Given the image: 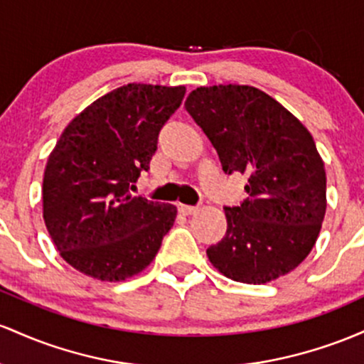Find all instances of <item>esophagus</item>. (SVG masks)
Returning <instances> with one entry per match:
<instances>
[{"instance_id":"34e87169","label":"esophagus","mask_w":364,"mask_h":364,"mask_svg":"<svg viewBox=\"0 0 364 364\" xmlns=\"http://www.w3.org/2000/svg\"><path fill=\"white\" fill-rule=\"evenodd\" d=\"M177 208H178V211H181L182 215H193V213H196V211H198V208H196V206H189V204H182V203H178Z\"/></svg>"}]
</instances>
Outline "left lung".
Wrapping results in <instances>:
<instances>
[{
  "label": "left lung",
  "mask_w": 364,
  "mask_h": 364,
  "mask_svg": "<svg viewBox=\"0 0 364 364\" xmlns=\"http://www.w3.org/2000/svg\"><path fill=\"white\" fill-rule=\"evenodd\" d=\"M183 106L211 141L223 171L247 175L249 198L225 208V237L208 247V259L242 284L287 275L311 252L326 211L325 163L313 136L252 85L198 87Z\"/></svg>",
  "instance_id": "1"
}]
</instances>
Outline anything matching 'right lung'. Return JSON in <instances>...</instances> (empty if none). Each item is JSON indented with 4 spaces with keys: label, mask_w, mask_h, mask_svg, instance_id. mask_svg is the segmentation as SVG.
Returning a JSON list of instances; mask_svg holds the SVG:
<instances>
[{
    "label": "right lung",
    "mask_w": 364,
    "mask_h": 364,
    "mask_svg": "<svg viewBox=\"0 0 364 364\" xmlns=\"http://www.w3.org/2000/svg\"><path fill=\"white\" fill-rule=\"evenodd\" d=\"M183 85L127 84L82 109L48 158L43 218L60 256L84 275L122 282L149 267L177 208L130 194Z\"/></svg>",
    "instance_id": "add662e5"
}]
</instances>
